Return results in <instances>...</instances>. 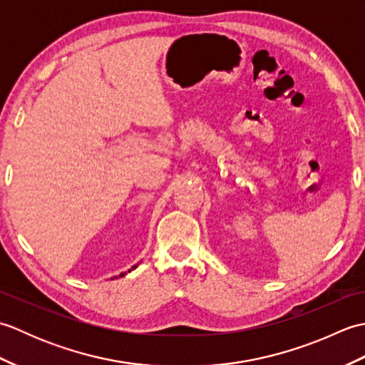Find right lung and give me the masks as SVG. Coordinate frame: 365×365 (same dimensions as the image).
Instances as JSON below:
<instances>
[{
	"mask_svg": "<svg viewBox=\"0 0 365 365\" xmlns=\"http://www.w3.org/2000/svg\"><path fill=\"white\" fill-rule=\"evenodd\" d=\"M138 265H139V263H136V265H133V267H131V268H130L128 271H123V273H120V274H119V277H122V276H125L127 273H130V271H131V269H135V268H136ZM111 279H113V277H111Z\"/></svg>",
	"mask_w": 365,
	"mask_h": 365,
	"instance_id": "right-lung-1",
	"label": "right lung"
}]
</instances>
